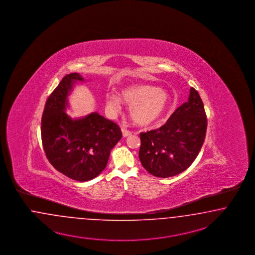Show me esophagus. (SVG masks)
I'll return each instance as SVG.
<instances>
[{
  "label": "esophagus",
  "instance_id": "obj_1",
  "mask_svg": "<svg viewBox=\"0 0 255 255\" xmlns=\"http://www.w3.org/2000/svg\"><path fill=\"white\" fill-rule=\"evenodd\" d=\"M122 132H123V137H127V136L132 135V132H130V131H128V130H126V129H123Z\"/></svg>",
  "mask_w": 255,
  "mask_h": 255
}]
</instances>
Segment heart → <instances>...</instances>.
Returning a JSON list of instances; mask_svg holds the SVG:
<instances>
[{
  "instance_id": "b5f03b06",
  "label": "heart",
  "mask_w": 255,
  "mask_h": 255,
  "mask_svg": "<svg viewBox=\"0 0 255 255\" xmlns=\"http://www.w3.org/2000/svg\"><path fill=\"white\" fill-rule=\"evenodd\" d=\"M120 97L130 106L132 122L141 127H149L160 123L171 106V98L158 87L149 84H132L123 88ZM118 96L107 95L106 106L118 112L122 101Z\"/></svg>"
}]
</instances>
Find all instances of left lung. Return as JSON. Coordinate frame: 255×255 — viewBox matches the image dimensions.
<instances>
[{
  "label": "left lung",
  "mask_w": 255,
  "mask_h": 255,
  "mask_svg": "<svg viewBox=\"0 0 255 255\" xmlns=\"http://www.w3.org/2000/svg\"><path fill=\"white\" fill-rule=\"evenodd\" d=\"M206 128L202 99L191 88L188 101L176 109L166 124L156 130L141 132L138 155L142 166L160 178L182 173L198 156Z\"/></svg>",
  "instance_id": "left-lung-1"
}]
</instances>
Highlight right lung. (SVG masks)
I'll return each instance as SVG.
<instances>
[{"mask_svg": "<svg viewBox=\"0 0 255 255\" xmlns=\"http://www.w3.org/2000/svg\"><path fill=\"white\" fill-rule=\"evenodd\" d=\"M79 73L66 75L48 98L41 119V139L53 167L72 180L87 182L106 168L110 150L123 134L116 123L97 112L71 118L69 97Z\"/></svg>", "mask_w": 255, "mask_h": 255, "instance_id": "right-lung-1", "label": "right lung"}]
</instances>
